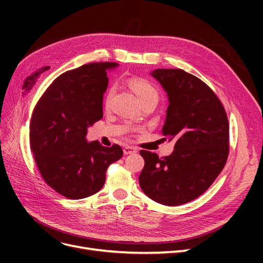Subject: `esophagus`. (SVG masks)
<instances>
[{"instance_id": "34e87169", "label": "esophagus", "mask_w": 263, "mask_h": 263, "mask_svg": "<svg viewBox=\"0 0 263 263\" xmlns=\"http://www.w3.org/2000/svg\"><path fill=\"white\" fill-rule=\"evenodd\" d=\"M136 153H137V149L132 147V146H126L124 148V154L125 155H133V154H136Z\"/></svg>"}]
</instances>
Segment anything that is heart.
Returning a JSON list of instances; mask_svg holds the SVG:
<instances>
[{
  "instance_id": "b5f03b06",
  "label": "heart",
  "mask_w": 263,
  "mask_h": 263,
  "mask_svg": "<svg viewBox=\"0 0 263 263\" xmlns=\"http://www.w3.org/2000/svg\"><path fill=\"white\" fill-rule=\"evenodd\" d=\"M129 86L132 87L134 93L137 95L139 102L150 98L158 99V92L155 89V86L151 83H149L147 80H145V79L133 78L129 80ZM112 94H113V91H109L108 99L112 97Z\"/></svg>"
}]
</instances>
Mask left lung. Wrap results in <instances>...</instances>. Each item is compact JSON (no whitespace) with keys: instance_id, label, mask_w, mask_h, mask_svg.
I'll list each match as a JSON object with an SVG mask.
<instances>
[{"instance_id":"1","label":"left lung","mask_w":263,"mask_h":263,"mask_svg":"<svg viewBox=\"0 0 263 263\" xmlns=\"http://www.w3.org/2000/svg\"><path fill=\"white\" fill-rule=\"evenodd\" d=\"M150 74L168 97L162 135L176 144L164 158L140 151L145 165L139 185L159 204H185L202 195L224 168L229 153L227 115L210 87L182 69H156Z\"/></svg>"}]
</instances>
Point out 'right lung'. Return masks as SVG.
<instances>
[{
	"label": "right lung",
	"mask_w": 263,
	"mask_h": 263,
	"mask_svg": "<svg viewBox=\"0 0 263 263\" xmlns=\"http://www.w3.org/2000/svg\"><path fill=\"white\" fill-rule=\"evenodd\" d=\"M115 62H95L59 76L45 91L30 121V149L47 184L71 200L95 194L106 169L123 156L118 145L86 140L87 128L103 117L107 70Z\"/></svg>",
	"instance_id": "obj_1"
}]
</instances>
